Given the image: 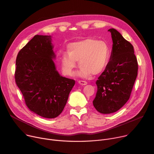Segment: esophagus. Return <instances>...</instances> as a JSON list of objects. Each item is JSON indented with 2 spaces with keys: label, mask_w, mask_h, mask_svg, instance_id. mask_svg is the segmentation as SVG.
Here are the masks:
<instances>
[{
  "label": "esophagus",
  "mask_w": 154,
  "mask_h": 154,
  "mask_svg": "<svg viewBox=\"0 0 154 154\" xmlns=\"http://www.w3.org/2000/svg\"><path fill=\"white\" fill-rule=\"evenodd\" d=\"M78 83H79V84H80V85H86V84H87V82L86 81H84V80H79Z\"/></svg>",
  "instance_id": "34e87169"
}]
</instances>
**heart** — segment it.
Instances as JSON below:
<instances>
[{"mask_svg":"<svg viewBox=\"0 0 154 154\" xmlns=\"http://www.w3.org/2000/svg\"><path fill=\"white\" fill-rule=\"evenodd\" d=\"M110 58V48L103 41L87 38L73 42L67 46V52L62 53L60 65L62 73L71 76L79 61L80 67L77 75L87 77L91 74L97 75L106 67Z\"/></svg>","mask_w":154,"mask_h":154,"instance_id":"heart-1","label":"heart"}]
</instances>
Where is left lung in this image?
<instances>
[{
  "instance_id": "8db88e82",
  "label": "left lung",
  "mask_w": 154,
  "mask_h": 154,
  "mask_svg": "<svg viewBox=\"0 0 154 154\" xmlns=\"http://www.w3.org/2000/svg\"><path fill=\"white\" fill-rule=\"evenodd\" d=\"M113 46L110 60L96 81L93 105L102 114L119 110L128 101L137 76L138 63L133 45L119 32L110 29Z\"/></svg>"
}]
</instances>
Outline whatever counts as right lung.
Returning a JSON list of instances; mask_svg holds the SVG:
<instances>
[{"instance_id":"right-lung-1","label":"right lung","mask_w":154,"mask_h":154,"mask_svg":"<svg viewBox=\"0 0 154 154\" xmlns=\"http://www.w3.org/2000/svg\"><path fill=\"white\" fill-rule=\"evenodd\" d=\"M51 36L36 35L19 52L16 58L15 83L27 107L44 118L53 119L63 111L75 80L60 75Z\"/></svg>"}]
</instances>
